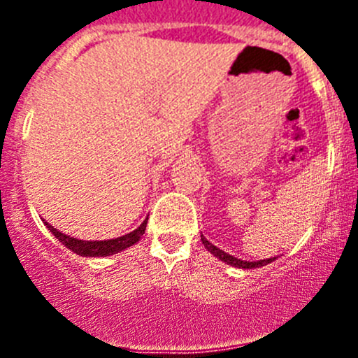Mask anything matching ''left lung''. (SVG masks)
I'll return each instance as SVG.
<instances>
[{
    "label": "left lung",
    "instance_id": "left-lung-1",
    "mask_svg": "<svg viewBox=\"0 0 358 358\" xmlns=\"http://www.w3.org/2000/svg\"><path fill=\"white\" fill-rule=\"evenodd\" d=\"M201 242L204 243V248H206L211 255L217 256L218 260L226 262L227 265H231V267H236V268H258V267H264V265H267V264H271V262L276 260V258H265V260H258V262L240 260V258H236V256L227 255V252H224L222 249H218L217 245H213L211 242H208V240L204 238L202 235H201Z\"/></svg>",
    "mask_w": 358,
    "mask_h": 358
}]
</instances>
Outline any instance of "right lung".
I'll return each mask as SVG.
<instances>
[{
    "instance_id": "right-lung-1",
    "label": "right lung",
    "mask_w": 358,
    "mask_h": 358,
    "mask_svg": "<svg viewBox=\"0 0 358 358\" xmlns=\"http://www.w3.org/2000/svg\"><path fill=\"white\" fill-rule=\"evenodd\" d=\"M147 220L148 217L145 218L141 226L138 229L131 231L127 235L118 236V238H110V240H78L75 236H69L66 233H61V231L53 227L52 224L44 222V226L48 227L50 233L55 236L62 245L69 249V251L77 252L80 256H90V258H96V256H110L116 255L120 251H125L127 248L134 245L136 242H140V238L143 236L145 229H147Z\"/></svg>"
}]
</instances>
